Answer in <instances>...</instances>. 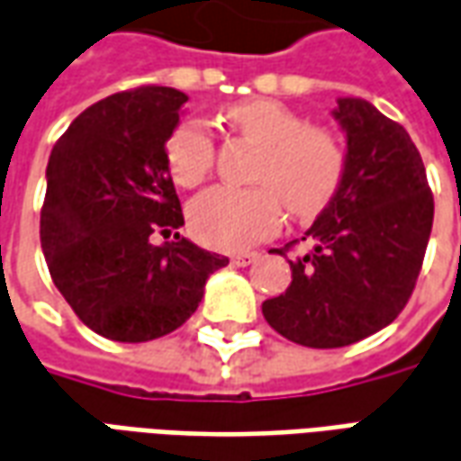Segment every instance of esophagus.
<instances>
[{"instance_id":"obj_1","label":"esophagus","mask_w":461,"mask_h":461,"mask_svg":"<svg viewBox=\"0 0 461 461\" xmlns=\"http://www.w3.org/2000/svg\"><path fill=\"white\" fill-rule=\"evenodd\" d=\"M236 266H250L253 260H258V253H253V250H246V253H236V256L230 258Z\"/></svg>"}]
</instances>
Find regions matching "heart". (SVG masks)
<instances>
[{
	"label": "heart",
	"mask_w": 461,
	"mask_h": 461,
	"mask_svg": "<svg viewBox=\"0 0 461 461\" xmlns=\"http://www.w3.org/2000/svg\"><path fill=\"white\" fill-rule=\"evenodd\" d=\"M225 119L248 141L260 146L253 166L256 188L215 185L188 205L194 236L211 248L238 250L276 233L283 203L295 218H312L338 194L345 173L340 139L322 126H308L298 111L276 99L238 101ZM213 133L203 121L178 123L166 141L171 178L184 188L203 184L213 168Z\"/></svg>",
	"instance_id": "obj_1"
}]
</instances>
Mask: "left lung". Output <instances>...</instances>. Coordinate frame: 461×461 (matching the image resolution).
<instances>
[{
	"mask_svg": "<svg viewBox=\"0 0 461 461\" xmlns=\"http://www.w3.org/2000/svg\"><path fill=\"white\" fill-rule=\"evenodd\" d=\"M345 173L290 260L293 283L263 303L267 325L305 348H345L387 328L412 295L432 233L422 156L400 123L365 99H338ZM283 256V250H280Z\"/></svg>",
	"mask_w": 461,
	"mask_h": 461,
	"instance_id": "obj_1",
	"label": "left lung"
}]
</instances>
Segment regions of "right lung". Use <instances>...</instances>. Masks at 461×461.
Instances as JSON below:
<instances>
[{
	"label": "right lung",
	"instance_id": "add662e5",
	"mask_svg": "<svg viewBox=\"0 0 461 461\" xmlns=\"http://www.w3.org/2000/svg\"><path fill=\"white\" fill-rule=\"evenodd\" d=\"M188 96L141 86L96 101L71 121L47 166L41 250L79 320L116 342H149L181 328L205 280L228 258L181 238V201L166 141ZM153 235L174 236L153 247Z\"/></svg>",
	"mask_w": 461,
	"mask_h": 461
}]
</instances>
